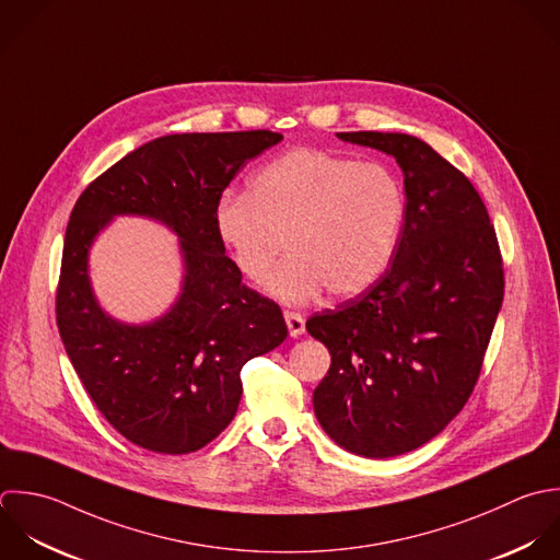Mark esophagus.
<instances>
[{"label": "esophagus", "mask_w": 560, "mask_h": 560, "mask_svg": "<svg viewBox=\"0 0 560 560\" xmlns=\"http://www.w3.org/2000/svg\"><path fill=\"white\" fill-rule=\"evenodd\" d=\"M285 323H288V331L292 338H299L305 331V318L299 312H285Z\"/></svg>", "instance_id": "obj_1"}]
</instances>
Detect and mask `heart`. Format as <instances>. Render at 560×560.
<instances>
[{"label": "heart", "instance_id": "b5f03b06", "mask_svg": "<svg viewBox=\"0 0 560 560\" xmlns=\"http://www.w3.org/2000/svg\"><path fill=\"white\" fill-rule=\"evenodd\" d=\"M404 220L406 191L393 170L316 148L272 159L246 194L215 209V231L248 281L264 283L285 246L294 253L270 283L288 303L323 288L334 296L371 288L390 266Z\"/></svg>", "mask_w": 560, "mask_h": 560}]
</instances>
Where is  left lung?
I'll use <instances>...</instances> for the list:
<instances>
[{"mask_svg":"<svg viewBox=\"0 0 560 560\" xmlns=\"http://www.w3.org/2000/svg\"><path fill=\"white\" fill-rule=\"evenodd\" d=\"M338 137L397 159L406 222L386 272L305 325L331 353L314 412L347 452L393 458L469 401L504 301V261L478 189L432 145L401 132Z\"/></svg>","mask_w":560,"mask_h":560,"instance_id":"obj_1","label":"left lung"}]
</instances>
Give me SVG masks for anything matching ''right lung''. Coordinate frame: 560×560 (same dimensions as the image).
<instances>
[{
  "label": "right lung",
  "mask_w": 560,
  "mask_h": 560,
  "mask_svg": "<svg viewBox=\"0 0 560 560\" xmlns=\"http://www.w3.org/2000/svg\"><path fill=\"white\" fill-rule=\"evenodd\" d=\"M283 137L272 130L165 135L86 185L65 231L56 325L102 417L154 454H191L235 417L242 366L279 347L281 307L242 283L215 231L222 191L242 165ZM161 219L180 237L184 294L150 326L115 324L96 305L85 255L113 214Z\"/></svg>",
  "instance_id": "obj_1"
}]
</instances>
